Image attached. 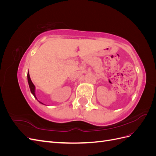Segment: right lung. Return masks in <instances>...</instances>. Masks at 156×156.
I'll return each instance as SVG.
<instances>
[{"label": "right lung", "mask_w": 156, "mask_h": 156, "mask_svg": "<svg viewBox=\"0 0 156 156\" xmlns=\"http://www.w3.org/2000/svg\"><path fill=\"white\" fill-rule=\"evenodd\" d=\"M27 77H28V83H29V87H30V92L31 93L34 95V96L36 98V96L35 95V86L34 85V84L32 83L31 79H30V75H29V73L28 72V74H27ZM37 99V98H36ZM40 103H42L41 102L39 101ZM43 104V103H42Z\"/></svg>", "instance_id": "obj_1"}]
</instances>
